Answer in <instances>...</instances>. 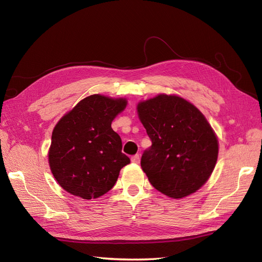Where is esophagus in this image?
Segmentation results:
<instances>
[{
  "instance_id": "1",
  "label": "esophagus",
  "mask_w": 262,
  "mask_h": 262,
  "mask_svg": "<svg viewBox=\"0 0 262 262\" xmlns=\"http://www.w3.org/2000/svg\"><path fill=\"white\" fill-rule=\"evenodd\" d=\"M131 162L134 163V164H139L140 163V155L137 154V155H133L131 157Z\"/></svg>"
}]
</instances>
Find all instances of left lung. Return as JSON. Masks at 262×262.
Segmentation results:
<instances>
[{
    "label": "left lung",
    "mask_w": 262,
    "mask_h": 262,
    "mask_svg": "<svg viewBox=\"0 0 262 262\" xmlns=\"http://www.w3.org/2000/svg\"><path fill=\"white\" fill-rule=\"evenodd\" d=\"M137 109L152 141L141 158L152 186L173 199L199 190L219 155L215 132L203 114L188 100L166 94L140 101Z\"/></svg>",
    "instance_id": "obj_1"
}]
</instances>
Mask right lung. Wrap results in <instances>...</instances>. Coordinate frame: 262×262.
Masks as SVG:
<instances>
[{"label":"right lung","instance_id":"obj_1","mask_svg":"<svg viewBox=\"0 0 262 262\" xmlns=\"http://www.w3.org/2000/svg\"><path fill=\"white\" fill-rule=\"evenodd\" d=\"M126 104L125 98L91 95L55 124L48 158L53 177L66 191L90 200L115 186L130 158L121 152L112 122Z\"/></svg>","mask_w":262,"mask_h":262}]
</instances>
